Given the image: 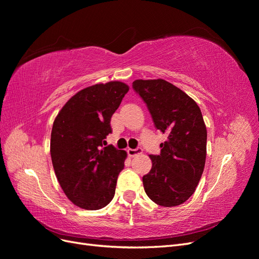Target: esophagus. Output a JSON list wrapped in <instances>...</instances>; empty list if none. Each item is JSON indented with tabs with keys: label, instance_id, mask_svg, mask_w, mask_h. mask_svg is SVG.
Instances as JSON below:
<instances>
[{
	"label": "esophagus",
	"instance_id": "1",
	"mask_svg": "<svg viewBox=\"0 0 259 259\" xmlns=\"http://www.w3.org/2000/svg\"><path fill=\"white\" fill-rule=\"evenodd\" d=\"M127 153H128V155L131 156V158H133V156H136V155L142 154V153H143V149H142V148L127 149Z\"/></svg>",
	"mask_w": 259,
	"mask_h": 259
}]
</instances>
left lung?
I'll return each mask as SVG.
<instances>
[{"instance_id":"1","label":"left lung","mask_w":259,"mask_h":259,"mask_svg":"<svg viewBox=\"0 0 259 259\" xmlns=\"http://www.w3.org/2000/svg\"><path fill=\"white\" fill-rule=\"evenodd\" d=\"M133 89L147 104L155 127L167 140L143 177L147 195L158 205L183 204L197 188L206 159L207 132L195 101L177 86L158 80H135Z\"/></svg>"}]
</instances>
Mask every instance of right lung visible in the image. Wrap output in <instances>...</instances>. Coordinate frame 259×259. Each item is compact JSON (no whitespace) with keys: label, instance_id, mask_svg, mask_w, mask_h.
Listing matches in <instances>:
<instances>
[{"label":"right lung","instance_id":"obj_1","mask_svg":"<svg viewBox=\"0 0 259 259\" xmlns=\"http://www.w3.org/2000/svg\"><path fill=\"white\" fill-rule=\"evenodd\" d=\"M128 90L120 81L89 86L55 117L51 135L55 174L67 198L83 209L103 208L114 197L127 153L103 144L112 132L111 116Z\"/></svg>","mask_w":259,"mask_h":259}]
</instances>
